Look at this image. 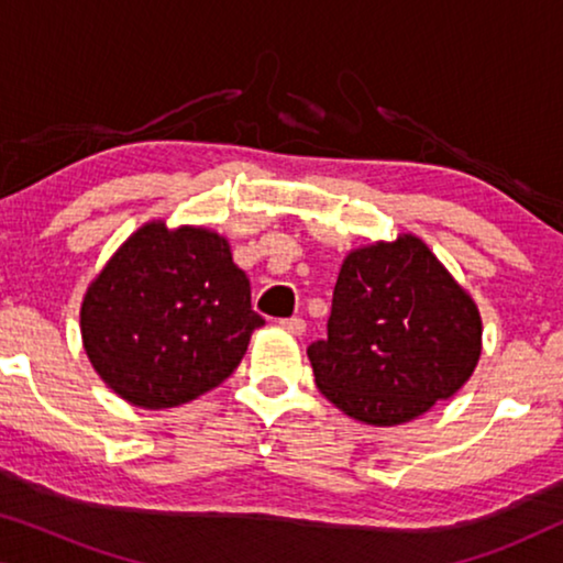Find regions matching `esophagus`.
<instances>
[{
	"instance_id": "1",
	"label": "esophagus",
	"mask_w": 563,
	"mask_h": 563,
	"mask_svg": "<svg viewBox=\"0 0 563 563\" xmlns=\"http://www.w3.org/2000/svg\"><path fill=\"white\" fill-rule=\"evenodd\" d=\"M279 325L291 335H305V330H307V322L302 318H287V320H282Z\"/></svg>"
}]
</instances>
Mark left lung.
<instances>
[{"label": "left lung", "mask_w": 563, "mask_h": 563, "mask_svg": "<svg viewBox=\"0 0 563 563\" xmlns=\"http://www.w3.org/2000/svg\"><path fill=\"white\" fill-rule=\"evenodd\" d=\"M479 353L476 302L410 233L345 256L328 338L307 349L322 395L379 428L402 426L456 395Z\"/></svg>", "instance_id": "8db88e82"}]
</instances>
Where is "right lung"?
<instances>
[{"mask_svg":"<svg viewBox=\"0 0 563 563\" xmlns=\"http://www.w3.org/2000/svg\"><path fill=\"white\" fill-rule=\"evenodd\" d=\"M261 325L225 238L161 220L120 245L81 302L91 366L145 410L191 402L225 382Z\"/></svg>","mask_w":563,"mask_h":563,"instance_id":"right-lung-1","label":"right lung"}]
</instances>
